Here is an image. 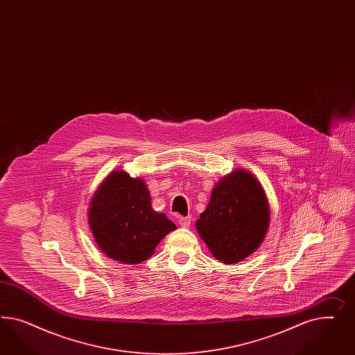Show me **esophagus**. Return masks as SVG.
I'll return each mask as SVG.
<instances>
[{
	"label": "esophagus",
	"mask_w": 355,
	"mask_h": 355,
	"mask_svg": "<svg viewBox=\"0 0 355 355\" xmlns=\"http://www.w3.org/2000/svg\"><path fill=\"white\" fill-rule=\"evenodd\" d=\"M178 223H180V225L182 226V227H190V225H191V217L190 216L181 217Z\"/></svg>",
	"instance_id": "1"
}]
</instances>
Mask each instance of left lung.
Returning a JSON list of instances; mask_svg holds the SVG:
<instances>
[{"mask_svg": "<svg viewBox=\"0 0 355 355\" xmlns=\"http://www.w3.org/2000/svg\"><path fill=\"white\" fill-rule=\"evenodd\" d=\"M268 199L258 178L236 169L212 189L209 203L195 225L217 260L236 264L264 241L269 226Z\"/></svg>", "mask_w": 355, "mask_h": 355, "instance_id": "left-lung-1", "label": "left lung"}]
</instances>
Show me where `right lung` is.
Masks as SVG:
<instances>
[{
	"label": "right lung",
	"mask_w": 355,
	"mask_h": 355,
	"mask_svg": "<svg viewBox=\"0 0 355 355\" xmlns=\"http://www.w3.org/2000/svg\"><path fill=\"white\" fill-rule=\"evenodd\" d=\"M88 225L98 248L123 264L150 258L162 238L177 227L153 211L146 182L123 171L109 173L97 187L89 202Z\"/></svg>",
	"instance_id": "right-lung-1"
}]
</instances>
